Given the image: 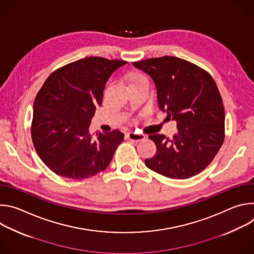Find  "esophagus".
<instances>
[{"label":"esophagus","mask_w":254,"mask_h":254,"mask_svg":"<svg viewBox=\"0 0 254 254\" xmlns=\"http://www.w3.org/2000/svg\"><path fill=\"white\" fill-rule=\"evenodd\" d=\"M127 137L129 140H131V141H139V140L143 139L146 136H144V134L135 133V132L130 131V132H128V133L127 134Z\"/></svg>","instance_id":"34e87169"}]
</instances>
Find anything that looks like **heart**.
Returning a JSON list of instances; mask_svg holds the SVG:
<instances>
[{"mask_svg":"<svg viewBox=\"0 0 254 254\" xmlns=\"http://www.w3.org/2000/svg\"><path fill=\"white\" fill-rule=\"evenodd\" d=\"M141 80H147V79L141 73H138V72H133V73H131L127 78V85L129 86V85L139 82Z\"/></svg>","mask_w":254,"mask_h":254,"instance_id":"obj_1","label":"heart"}]
</instances>
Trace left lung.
Segmentation results:
<instances>
[{
  "instance_id": "1",
  "label": "left lung",
  "mask_w": 254,
  "mask_h": 254,
  "mask_svg": "<svg viewBox=\"0 0 254 254\" xmlns=\"http://www.w3.org/2000/svg\"><path fill=\"white\" fill-rule=\"evenodd\" d=\"M132 65L155 82L159 108L176 121L173 138L154 133L157 153L144 164L171 179H188L201 173L224 140L225 114L212 76L197 65L174 56L150 58Z\"/></svg>"
}]
</instances>
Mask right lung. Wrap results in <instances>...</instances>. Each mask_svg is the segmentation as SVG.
Wrapping results in <instances>:
<instances>
[{
  "label": "right lung",
  "instance_id": "obj_1",
  "mask_svg": "<svg viewBox=\"0 0 254 254\" xmlns=\"http://www.w3.org/2000/svg\"><path fill=\"white\" fill-rule=\"evenodd\" d=\"M123 60L86 57L69 63L46 79L34 101L31 134L42 162L68 179H86L110 165L124 133L89 132L102 104L105 84Z\"/></svg>",
  "mask_w": 254,
  "mask_h": 254
}]
</instances>
